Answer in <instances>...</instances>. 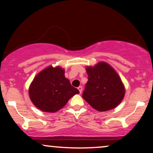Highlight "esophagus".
<instances>
[{
	"instance_id": "esophagus-1",
	"label": "esophagus",
	"mask_w": 153,
	"mask_h": 153,
	"mask_svg": "<svg viewBox=\"0 0 153 153\" xmlns=\"http://www.w3.org/2000/svg\"><path fill=\"white\" fill-rule=\"evenodd\" d=\"M78 90L79 91V93H82V90H83L82 86H79V87H78Z\"/></svg>"
}]
</instances>
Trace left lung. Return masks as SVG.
<instances>
[{
  "instance_id": "8db88e82",
  "label": "left lung",
  "mask_w": 153,
  "mask_h": 153,
  "mask_svg": "<svg viewBox=\"0 0 153 153\" xmlns=\"http://www.w3.org/2000/svg\"><path fill=\"white\" fill-rule=\"evenodd\" d=\"M88 81L83 97L98 111H106L118 106L125 97V88L116 71L106 62L87 66Z\"/></svg>"
}]
</instances>
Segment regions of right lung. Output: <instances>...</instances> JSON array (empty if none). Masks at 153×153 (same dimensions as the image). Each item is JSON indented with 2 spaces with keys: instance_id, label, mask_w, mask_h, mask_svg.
Segmentation results:
<instances>
[{
  "instance_id": "right-lung-1",
  "label": "right lung",
  "mask_w": 153,
  "mask_h": 153,
  "mask_svg": "<svg viewBox=\"0 0 153 153\" xmlns=\"http://www.w3.org/2000/svg\"><path fill=\"white\" fill-rule=\"evenodd\" d=\"M78 89L71 85L61 67L48 66L33 79L28 88L33 104L44 112L54 113L65 106Z\"/></svg>"
}]
</instances>
